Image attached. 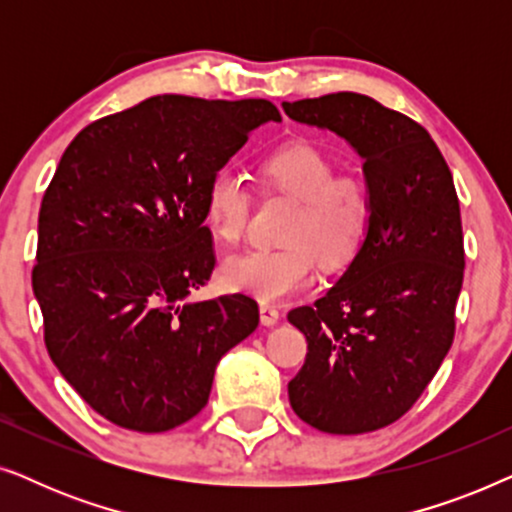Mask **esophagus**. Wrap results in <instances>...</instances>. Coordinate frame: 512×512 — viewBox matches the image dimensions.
<instances>
[{"label":"esophagus","instance_id":"1","mask_svg":"<svg viewBox=\"0 0 512 512\" xmlns=\"http://www.w3.org/2000/svg\"><path fill=\"white\" fill-rule=\"evenodd\" d=\"M279 321V310L270 303H261V324L263 326H275Z\"/></svg>","mask_w":512,"mask_h":512}]
</instances>
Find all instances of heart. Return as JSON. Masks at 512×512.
<instances>
[{"label": "heart", "mask_w": 512, "mask_h": 512, "mask_svg": "<svg viewBox=\"0 0 512 512\" xmlns=\"http://www.w3.org/2000/svg\"><path fill=\"white\" fill-rule=\"evenodd\" d=\"M272 191L298 200L286 226L284 247H254L226 258L223 282L233 291L275 303L307 289L319 261L333 268L356 254L368 233L373 198L359 177H335L333 160L310 142H289L261 165ZM251 212L247 179L233 167H221L209 179L205 219L216 237L237 242Z\"/></svg>", "instance_id": "obj_1"}]
</instances>
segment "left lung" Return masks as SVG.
Returning a JSON list of instances; mask_svg holds the SVG:
<instances>
[{"instance_id":"1","label":"left lung","mask_w":512,"mask_h":512,"mask_svg":"<svg viewBox=\"0 0 512 512\" xmlns=\"http://www.w3.org/2000/svg\"><path fill=\"white\" fill-rule=\"evenodd\" d=\"M363 158L368 233L345 275L289 321L307 356L289 382L296 415L338 436L377 431L408 412L454 340L464 235L452 172L429 132L359 93L282 104Z\"/></svg>"}]
</instances>
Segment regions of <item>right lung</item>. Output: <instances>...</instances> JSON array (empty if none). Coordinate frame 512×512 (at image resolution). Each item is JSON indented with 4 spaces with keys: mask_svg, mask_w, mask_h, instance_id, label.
I'll return each mask as SVG.
<instances>
[{
    "mask_svg": "<svg viewBox=\"0 0 512 512\" xmlns=\"http://www.w3.org/2000/svg\"><path fill=\"white\" fill-rule=\"evenodd\" d=\"M268 100L156 95L90 123L62 153L39 209L32 289L46 349L104 419L160 433L209 401L221 356L258 326L254 298L188 300L214 270L209 179Z\"/></svg>",
    "mask_w": 512,
    "mask_h": 512,
    "instance_id": "right-lung-1",
    "label": "right lung"
}]
</instances>
